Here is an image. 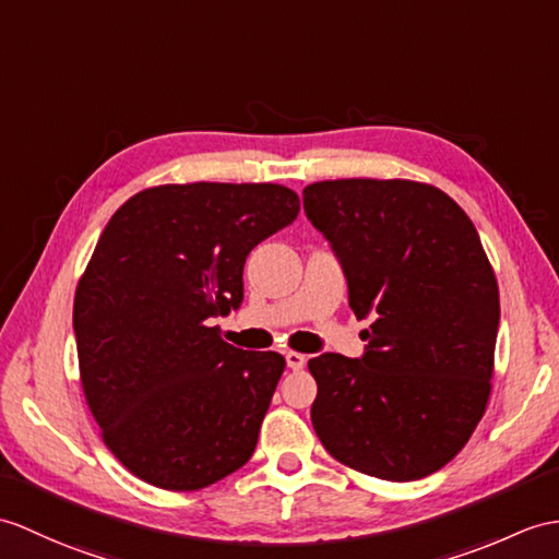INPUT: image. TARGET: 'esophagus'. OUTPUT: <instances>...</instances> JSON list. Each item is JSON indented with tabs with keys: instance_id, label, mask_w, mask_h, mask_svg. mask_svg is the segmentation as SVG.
<instances>
[{
	"instance_id": "obj_1",
	"label": "esophagus",
	"mask_w": 559,
	"mask_h": 559,
	"mask_svg": "<svg viewBox=\"0 0 559 559\" xmlns=\"http://www.w3.org/2000/svg\"><path fill=\"white\" fill-rule=\"evenodd\" d=\"M285 361H288V367L293 369V371H297V369H302L305 367V355H300V353H293V349H290V353H285Z\"/></svg>"
}]
</instances>
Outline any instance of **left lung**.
Here are the masks:
<instances>
[{"mask_svg": "<svg viewBox=\"0 0 559 559\" xmlns=\"http://www.w3.org/2000/svg\"><path fill=\"white\" fill-rule=\"evenodd\" d=\"M347 281L365 355L309 359L311 424L331 455L385 481L445 466L490 395L500 295L462 206L414 180L345 178L302 190Z\"/></svg>", "mask_w": 559, "mask_h": 559, "instance_id": "left-lung-1", "label": "left lung"}]
</instances>
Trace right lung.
<instances>
[{"label":"right lung","mask_w":559,"mask_h":559,"mask_svg":"<svg viewBox=\"0 0 559 559\" xmlns=\"http://www.w3.org/2000/svg\"><path fill=\"white\" fill-rule=\"evenodd\" d=\"M300 214L274 183L159 186L133 194L78 283L85 400L128 472L200 490L252 457L285 359L218 338L242 302L245 259Z\"/></svg>","instance_id":"right-lung-1"}]
</instances>
